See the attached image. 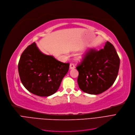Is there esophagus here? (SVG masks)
<instances>
[{
  "label": "esophagus",
  "mask_w": 135,
  "mask_h": 135,
  "mask_svg": "<svg viewBox=\"0 0 135 135\" xmlns=\"http://www.w3.org/2000/svg\"><path fill=\"white\" fill-rule=\"evenodd\" d=\"M75 68V66L74 64L73 63H70V69H73Z\"/></svg>",
  "instance_id": "34e87169"
}]
</instances>
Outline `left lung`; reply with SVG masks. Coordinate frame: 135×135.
Returning <instances> with one entry per match:
<instances>
[{
  "mask_svg": "<svg viewBox=\"0 0 135 135\" xmlns=\"http://www.w3.org/2000/svg\"><path fill=\"white\" fill-rule=\"evenodd\" d=\"M120 58L113 45L107 41L103 49H89L76 66L78 82L82 91L98 94L109 88L116 80Z\"/></svg>",
  "mask_w": 135,
  "mask_h": 135,
  "instance_id": "1",
  "label": "left lung"
}]
</instances>
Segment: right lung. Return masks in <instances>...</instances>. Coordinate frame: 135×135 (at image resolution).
<instances>
[{
	"label": "right lung",
	"mask_w": 135,
	"mask_h": 135,
	"mask_svg": "<svg viewBox=\"0 0 135 135\" xmlns=\"http://www.w3.org/2000/svg\"><path fill=\"white\" fill-rule=\"evenodd\" d=\"M69 65V63L43 54L34 42L22 53L18 70L22 85L29 92L40 97H48L59 89Z\"/></svg>",
	"instance_id": "obj_1"
}]
</instances>
